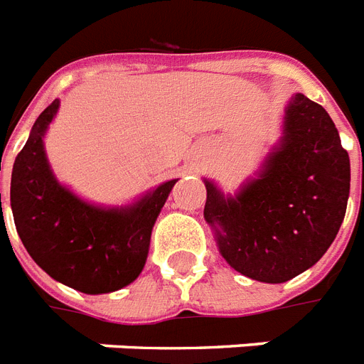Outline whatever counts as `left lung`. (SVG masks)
I'll list each match as a JSON object with an SVG mask.
<instances>
[{
  "instance_id": "8db88e82",
  "label": "left lung",
  "mask_w": 364,
  "mask_h": 364,
  "mask_svg": "<svg viewBox=\"0 0 364 364\" xmlns=\"http://www.w3.org/2000/svg\"><path fill=\"white\" fill-rule=\"evenodd\" d=\"M204 218L219 252L254 281L287 282L324 256L342 225L349 156L334 122L301 93L290 99L284 135L257 179L235 198L206 181Z\"/></svg>"
}]
</instances>
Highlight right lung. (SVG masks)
Here are the masks:
<instances>
[{
	"label": "right lung",
	"mask_w": 364,
	"mask_h": 364,
	"mask_svg": "<svg viewBox=\"0 0 364 364\" xmlns=\"http://www.w3.org/2000/svg\"><path fill=\"white\" fill-rule=\"evenodd\" d=\"M59 108L38 116L11 176L16 232L38 265L55 281L83 294L127 287L143 271L152 225L177 179L149 193L127 210H102L76 198L53 177L43 133Z\"/></svg>",
	"instance_id": "right-lung-1"
}]
</instances>
